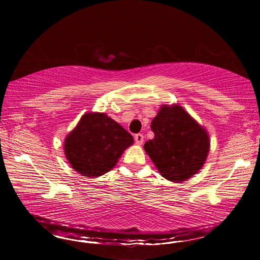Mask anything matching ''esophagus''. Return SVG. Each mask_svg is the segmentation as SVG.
Here are the masks:
<instances>
[{
    "mask_svg": "<svg viewBox=\"0 0 260 260\" xmlns=\"http://www.w3.org/2000/svg\"><path fill=\"white\" fill-rule=\"evenodd\" d=\"M134 140H135V142L138 143V144H142L143 143V140H144V136H143V134H141V133L135 134Z\"/></svg>",
    "mask_w": 260,
    "mask_h": 260,
    "instance_id": "esophagus-1",
    "label": "esophagus"
}]
</instances>
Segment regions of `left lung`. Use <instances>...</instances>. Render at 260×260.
<instances>
[{"label": "left lung", "instance_id": "1", "mask_svg": "<svg viewBox=\"0 0 260 260\" xmlns=\"http://www.w3.org/2000/svg\"><path fill=\"white\" fill-rule=\"evenodd\" d=\"M151 129L155 138L144 150L162 177L181 182L199 172L209 153V135L181 107L162 105Z\"/></svg>", "mask_w": 260, "mask_h": 260}]
</instances>
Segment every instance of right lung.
<instances>
[{
    "mask_svg": "<svg viewBox=\"0 0 260 260\" xmlns=\"http://www.w3.org/2000/svg\"><path fill=\"white\" fill-rule=\"evenodd\" d=\"M133 142V136L105 113H86L65 139L64 152L78 173L100 177Z\"/></svg>",
    "mask_w": 260,
    "mask_h": 260,
    "instance_id": "right-lung-1",
    "label": "right lung"
}]
</instances>
